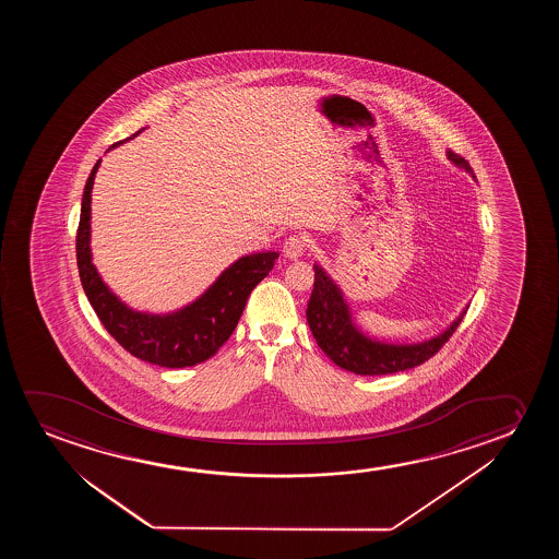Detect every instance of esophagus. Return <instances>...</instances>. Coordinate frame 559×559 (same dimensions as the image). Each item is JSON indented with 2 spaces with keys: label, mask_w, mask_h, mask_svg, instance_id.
I'll list each match as a JSON object with an SVG mask.
<instances>
[{
  "label": "esophagus",
  "mask_w": 559,
  "mask_h": 559,
  "mask_svg": "<svg viewBox=\"0 0 559 559\" xmlns=\"http://www.w3.org/2000/svg\"><path fill=\"white\" fill-rule=\"evenodd\" d=\"M307 237L304 235H290L284 240L283 253L290 260H298L299 255H304L307 250Z\"/></svg>",
  "instance_id": "34e87169"
}]
</instances>
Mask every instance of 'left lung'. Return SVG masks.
<instances>
[{
    "mask_svg": "<svg viewBox=\"0 0 559 559\" xmlns=\"http://www.w3.org/2000/svg\"><path fill=\"white\" fill-rule=\"evenodd\" d=\"M447 156L456 166L472 174L469 164L460 154L449 151ZM313 292L306 311L309 329L313 332L314 340L322 352L326 353L337 367L345 368L353 374H393V372H403L408 368L418 367L421 362L431 359L451 340L454 330L459 329L460 322L466 314L464 311L456 321L452 322L451 329L444 330L441 336L428 340L424 344L388 345L372 342L353 326L349 311L336 284L330 281V276H326L319 265H313Z\"/></svg>",
    "mask_w": 559,
    "mask_h": 559,
    "instance_id": "8db88e82",
    "label": "left lung"
}]
</instances>
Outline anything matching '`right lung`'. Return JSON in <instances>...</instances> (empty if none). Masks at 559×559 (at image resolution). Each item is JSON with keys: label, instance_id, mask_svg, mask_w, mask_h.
<instances>
[{"label": "right lung", "instance_id": "obj_1", "mask_svg": "<svg viewBox=\"0 0 559 559\" xmlns=\"http://www.w3.org/2000/svg\"><path fill=\"white\" fill-rule=\"evenodd\" d=\"M133 138V135H131ZM118 141L115 145H120ZM99 162L85 183L76 260L80 281L95 313L108 334L133 357L166 368L194 367L217 353L237 329L250 292L269 275L278 258L276 252L252 253L240 258L223 273L202 298L166 317L135 313L108 290L93 267L90 252V204Z\"/></svg>", "mask_w": 559, "mask_h": 559}]
</instances>
